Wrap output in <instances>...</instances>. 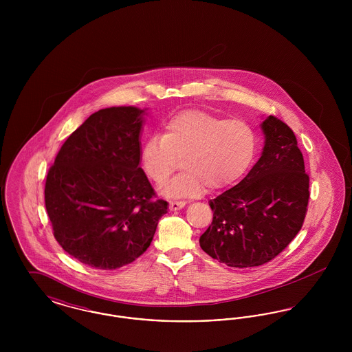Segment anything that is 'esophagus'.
<instances>
[{
    "instance_id": "34e87169",
    "label": "esophagus",
    "mask_w": 352,
    "mask_h": 352,
    "mask_svg": "<svg viewBox=\"0 0 352 352\" xmlns=\"http://www.w3.org/2000/svg\"><path fill=\"white\" fill-rule=\"evenodd\" d=\"M184 204H186V201H170L168 207H170V210H171V211H177V210L184 208Z\"/></svg>"
}]
</instances>
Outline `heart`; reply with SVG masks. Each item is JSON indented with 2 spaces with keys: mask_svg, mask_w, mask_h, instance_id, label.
I'll use <instances>...</instances> for the list:
<instances>
[{
  "mask_svg": "<svg viewBox=\"0 0 352 352\" xmlns=\"http://www.w3.org/2000/svg\"><path fill=\"white\" fill-rule=\"evenodd\" d=\"M257 149V135L241 118L186 109L168 118L164 134H151L141 151L145 173L162 184L179 166L164 194L173 198L199 195L204 187L219 190L236 182L250 168Z\"/></svg>",
  "mask_w": 352,
  "mask_h": 352,
  "instance_id": "heart-1",
  "label": "heart"
}]
</instances>
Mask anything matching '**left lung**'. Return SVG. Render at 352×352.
Instances as JSON below:
<instances>
[{
  "label": "left lung",
  "instance_id": "obj_1",
  "mask_svg": "<svg viewBox=\"0 0 352 352\" xmlns=\"http://www.w3.org/2000/svg\"><path fill=\"white\" fill-rule=\"evenodd\" d=\"M263 154L247 177L210 201L214 218L201 250L234 268L273 260L300 232L307 212L309 175L287 124L269 116Z\"/></svg>",
  "mask_w": 352,
  "mask_h": 352
}]
</instances>
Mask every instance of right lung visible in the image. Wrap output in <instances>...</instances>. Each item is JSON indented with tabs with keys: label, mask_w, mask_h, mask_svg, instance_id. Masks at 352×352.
Instances as JSON below:
<instances>
[{
	"label": "right lung",
	"mask_w": 352,
	"mask_h": 352,
	"mask_svg": "<svg viewBox=\"0 0 352 352\" xmlns=\"http://www.w3.org/2000/svg\"><path fill=\"white\" fill-rule=\"evenodd\" d=\"M144 111L95 112L58 151L45 184V204L59 245L82 264L112 270L151 245L168 201L155 199L140 168Z\"/></svg>",
	"instance_id": "obj_1"
}]
</instances>
